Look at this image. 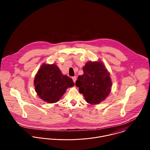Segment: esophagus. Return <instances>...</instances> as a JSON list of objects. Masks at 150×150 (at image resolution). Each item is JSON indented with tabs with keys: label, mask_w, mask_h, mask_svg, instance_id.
<instances>
[{
	"label": "esophagus",
	"mask_w": 150,
	"mask_h": 150,
	"mask_svg": "<svg viewBox=\"0 0 150 150\" xmlns=\"http://www.w3.org/2000/svg\"><path fill=\"white\" fill-rule=\"evenodd\" d=\"M72 79H73V82H74V83H75V82H76V80H77V77H76V76L73 77H72Z\"/></svg>",
	"instance_id": "esophagus-1"
}]
</instances>
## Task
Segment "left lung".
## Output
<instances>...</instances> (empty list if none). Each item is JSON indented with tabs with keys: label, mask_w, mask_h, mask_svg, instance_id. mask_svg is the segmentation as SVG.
Segmentation results:
<instances>
[{
	"label": "left lung",
	"mask_w": 150,
	"mask_h": 150,
	"mask_svg": "<svg viewBox=\"0 0 150 150\" xmlns=\"http://www.w3.org/2000/svg\"><path fill=\"white\" fill-rule=\"evenodd\" d=\"M83 69L84 74L78 77L76 86L87 103L98 105L107 98L111 91L110 73L101 61H89Z\"/></svg>",
	"instance_id": "left-lung-1"
}]
</instances>
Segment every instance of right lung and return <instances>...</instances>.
<instances>
[{"instance_id": "obj_1", "label": "right lung", "mask_w": 150, "mask_h": 150, "mask_svg": "<svg viewBox=\"0 0 150 150\" xmlns=\"http://www.w3.org/2000/svg\"><path fill=\"white\" fill-rule=\"evenodd\" d=\"M74 85L71 79L63 75L55 64H43L35 76L34 86L38 95L43 100L57 102L69 87Z\"/></svg>"}]
</instances>
